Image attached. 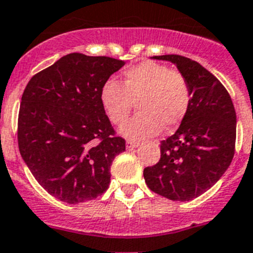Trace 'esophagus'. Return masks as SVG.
<instances>
[{
    "mask_svg": "<svg viewBox=\"0 0 253 253\" xmlns=\"http://www.w3.org/2000/svg\"><path fill=\"white\" fill-rule=\"evenodd\" d=\"M139 146V144L136 141H132V140H127L126 141V148L127 149H135Z\"/></svg>",
    "mask_w": 253,
    "mask_h": 253,
    "instance_id": "1",
    "label": "esophagus"
}]
</instances>
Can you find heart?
Wrapping results in <instances>:
<instances>
[{
    "label": "heart",
    "mask_w": 253,
    "mask_h": 253,
    "mask_svg": "<svg viewBox=\"0 0 253 253\" xmlns=\"http://www.w3.org/2000/svg\"><path fill=\"white\" fill-rule=\"evenodd\" d=\"M100 102L116 126L127 122L137 104L139 114L121 129L128 139L141 140L164 128L178 126L191 104V89L182 72L157 62H142L124 74L122 86L108 80L100 90Z\"/></svg>",
    "instance_id": "heart-1"
}]
</instances>
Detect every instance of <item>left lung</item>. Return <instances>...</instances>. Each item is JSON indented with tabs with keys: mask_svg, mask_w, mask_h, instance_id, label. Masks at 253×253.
<instances>
[{
	"mask_svg": "<svg viewBox=\"0 0 253 253\" xmlns=\"http://www.w3.org/2000/svg\"><path fill=\"white\" fill-rule=\"evenodd\" d=\"M187 79L191 104L178 129L160 141V159L144 169L148 187L173 201H190L211 188L232 163L237 117L229 93L211 72L178 54L155 56Z\"/></svg>",
	"mask_w": 253,
	"mask_h": 253,
	"instance_id": "obj_1",
	"label": "left lung"
}]
</instances>
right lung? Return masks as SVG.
I'll use <instances>...</instances> for the list:
<instances>
[{
  "label": "right lung",
  "mask_w": 253,
  "mask_h": 253,
  "mask_svg": "<svg viewBox=\"0 0 253 253\" xmlns=\"http://www.w3.org/2000/svg\"><path fill=\"white\" fill-rule=\"evenodd\" d=\"M125 65L70 53L35 74L21 96L17 142L24 162L49 195L67 204L100 196L112 162L126 150L100 102V90Z\"/></svg>",
  "instance_id": "add662e5"
}]
</instances>
